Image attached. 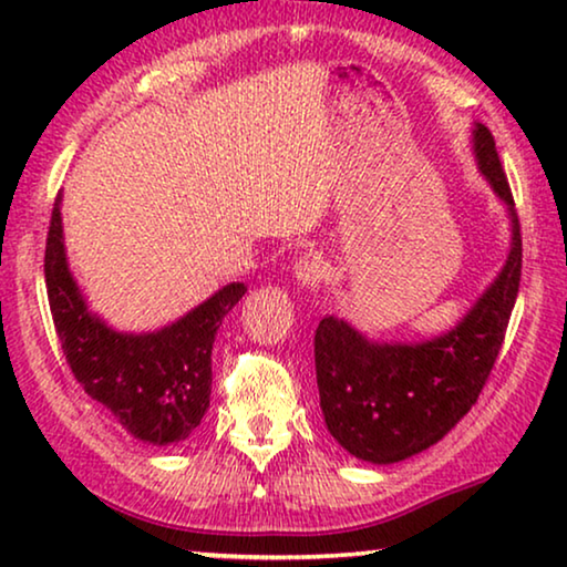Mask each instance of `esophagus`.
<instances>
[{
    "instance_id": "obj_1",
    "label": "esophagus",
    "mask_w": 567,
    "mask_h": 567,
    "mask_svg": "<svg viewBox=\"0 0 567 567\" xmlns=\"http://www.w3.org/2000/svg\"><path fill=\"white\" fill-rule=\"evenodd\" d=\"M297 281L301 286H307V289H320L324 276H328V266H324L322 255L320 252H307L301 255V258L297 260Z\"/></svg>"
}]
</instances>
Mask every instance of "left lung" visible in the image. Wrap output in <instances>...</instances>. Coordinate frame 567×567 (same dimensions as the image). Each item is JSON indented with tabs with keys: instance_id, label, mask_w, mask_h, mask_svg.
Instances as JSON below:
<instances>
[{
	"instance_id": "obj_1",
	"label": "left lung",
	"mask_w": 567,
	"mask_h": 567,
	"mask_svg": "<svg viewBox=\"0 0 567 567\" xmlns=\"http://www.w3.org/2000/svg\"><path fill=\"white\" fill-rule=\"evenodd\" d=\"M477 169L511 221L501 274L452 330L421 343L369 340L353 324L324 317L315 332L317 390L324 425L346 452L371 464H392L446 436L475 405L506 338L522 281V227L495 138L472 128Z\"/></svg>"
}]
</instances>
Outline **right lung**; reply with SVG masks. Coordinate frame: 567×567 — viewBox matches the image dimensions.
Wrapping results in <instances>:
<instances>
[{
  "label": "right lung",
  "mask_w": 567,
  "mask_h": 567,
  "mask_svg": "<svg viewBox=\"0 0 567 567\" xmlns=\"http://www.w3.org/2000/svg\"><path fill=\"white\" fill-rule=\"evenodd\" d=\"M43 270L61 351L84 392L144 444L169 446L188 439L212 398L216 330L247 286L227 284L204 305L154 332L113 330L87 307L69 270L61 193L53 204Z\"/></svg>",
  "instance_id": "1"
}]
</instances>
